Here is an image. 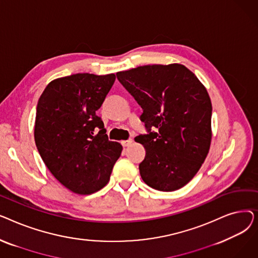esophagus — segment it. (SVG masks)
<instances>
[{
  "label": "esophagus",
  "instance_id": "esophagus-1",
  "mask_svg": "<svg viewBox=\"0 0 258 258\" xmlns=\"http://www.w3.org/2000/svg\"><path fill=\"white\" fill-rule=\"evenodd\" d=\"M132 143H133V140H132V139H130V140H123V141H121V144L123 145V147L130 146Z\"/></svg>",
  "mask_w": 258,
  "mask_h": 258
}]
</instances>
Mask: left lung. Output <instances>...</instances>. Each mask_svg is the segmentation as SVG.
Segmentation results:
<instances>
[{
	"mask_svg": "<svg viewBox=\"0 0 258 258\" xmlns=\"http://www.w3.org/2000/svg\"><path fill=\"white\" fill-rule=\"evenodd\" d=\"M116 75L143 110L148 134L136 141L145 148L142 180L160 191L178 190L209 153L212 105L206 88L180 63L141 66Z\"/></svg>",
	"mask_w": 258,
	"mask_h": 258,
	"instance_id": "obj_1",
	"label": "left lung"
}]
</instances>
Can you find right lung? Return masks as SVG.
Listing matches in <instances>:
<instances>
[{
  "label": "right lung",
  "mask_w": 258,
  "mask_h": 258,
  "mask_svg": "<svg viewBox=\"0 0 258 258\" xmlns=\"http://www.w3.org/2000/svg\"><path fill=\"white\" fill-rule=\"evenodd\" d=\"M115 79L113 73L56 78L38 99L34 125L37 151L50 172L72 192L100 190L121 155L122 145L108 141L96 114Z\"/></svg>",
  "instance_id": "right-lung-1"
}]
</instances>
